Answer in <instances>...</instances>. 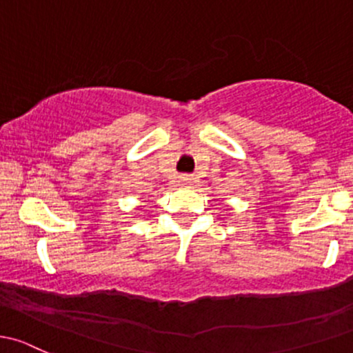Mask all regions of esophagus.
<instances>
[{"instance_id": "34e87169", "label": "esophagus", "mask_w": 353, "mask_h": 353, "mask_svg": "<svg viewBox=\"0 0 353 353\" xmlns=\"http://www.w3.org/2000/svg\"><path fill=\"white\" fill-rule=\"evenodd\" d=\"M192 180H194V178H192L190 175H181L180 180H178V181H180L181 185H188V183H192Z\"/></svg>"}]
</instances>
